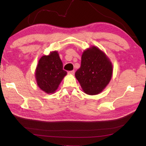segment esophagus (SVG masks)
I'll list each match as a JSON object with an SVG mask.
<instances>
[{
  "instance_id": "obj_1",
  "label": "esophagus",
  "mask_w": 146,
  "mask_h": 146,
  "mask_svg": "<svg viewBox=\"0 0 146 146\" xmlns=\"http://www.w3.org/2000/svg\"><path fill=\"white\" fill-rule=\"evenodd\" d=\"M68 74H70V75H74L75 74V71L73 70V71H70L68 72Z\"/></svg>"
}]
</instances>
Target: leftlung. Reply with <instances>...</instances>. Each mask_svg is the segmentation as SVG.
I'll list each match as a JSON object with an SVG mask.
<instances>
[{
    "label": "left lung",
    "mask_w": 146,
    "mask_h": 146,
    "mask_svg": "<svg viewBox=\"0 0 146 146\" xmlns=\"http://www.w3.org/2000/svg\"><path fill=\"white\" fill-rule=\"evenodd\" d=\"M112 74L110 58L99 48L92 46L83 52L80 68L76 71L75 77L85 93L95 95L107 86Z\"/></svg>",
    "instance_id": "obj_1"
}]
</instances>
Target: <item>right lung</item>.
Segmentation results:
<instances>
[{"mask_svg":"<svg viewBox=\"0 0 146 146\" xmlns=\"http://www.w3.org/2000/svg\"><path fill=\"white\" fill-rule=\"evenodd\" d=\"M66 74L58 52L54 51L49 55H44L40 58L35 75L38 87L49 94L57 90Z\"/></svg>","mask_w":146,"mask_h":146,"instance_id":"1","label":"right lung"}]
</instances>
